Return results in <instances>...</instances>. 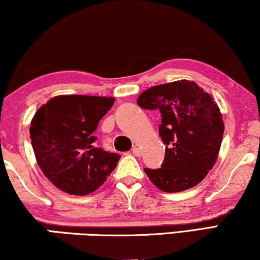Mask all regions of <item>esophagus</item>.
Instances as JSON below:
<instances>
[{"label": "esophagus", "mask_w": 260, "mask_h": 260, "mask_svg": "<svg viewBox=\"0 0 260 260\" xmlns=\"http://www.w3.org/2000/svg\"><path fill=\"white\" fill-rule=\"evenodd\" d=\"M132 153H133V154L135 155V156H140L142 153H141V149L138 147V146H135V147L132 149Z\"/></svg>", "instance_id": "34e87169"}]
</instances>
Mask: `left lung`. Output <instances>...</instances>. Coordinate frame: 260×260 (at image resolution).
Segmentation results:
<instances>
[{"instance_id":"8db88e82","label":"left lung","mask_w":260,"mask_h":260,"mask_svg":"<svg viewBox=\"0 0 260 260\" xmlns=\"http://www.w3.org/2000/svg\"><path fill=\"white\" fill-rule=\"evenodd\" d=\"M144 109L161 114L159 135L165 159L146 174L164 192L194 187L214 166L224 134V122L211 95L193 81L180 80L154 86L138 98Z\"/></svg>"}]
</instances>
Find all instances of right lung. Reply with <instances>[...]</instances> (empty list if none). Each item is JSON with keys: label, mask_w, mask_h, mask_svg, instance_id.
<instances>
[{"label": "right lung", "mask_w": 260, "mask_h": 260, "mask_svg": "<svg viewBox=\"0 0 260 260\" xmlns=\"http://www.w3.org/2000/svg\"><path fill=\"white\" fill-rule=\"evenodd\" d=\"M114 101V98L60 95L35 113L29 132L36 161L58 189L89 194L118 165V153L94 146L99 121Z\"/></svg>", "instance_id": "1"}]
</instances>
